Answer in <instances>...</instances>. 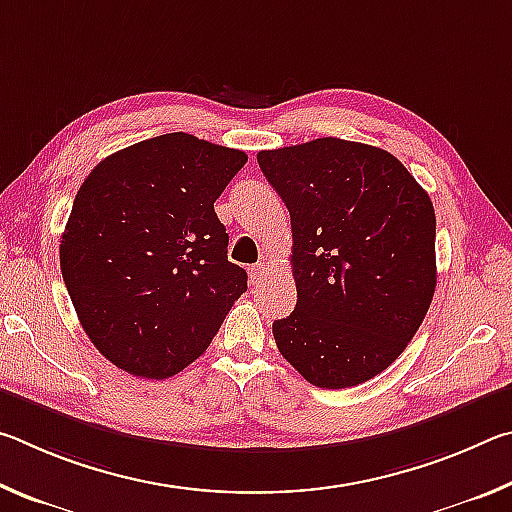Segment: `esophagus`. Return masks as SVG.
Instances as JSON below:
<instances>
[{
    "label": "esophagus",
    "mask_w": 512,
    "mask_h": 512,
    "mask_svg": "<svg viewBox=\"0 0 512 512\" xmlns=\"http://www.w3.org/2000/svg\"><path fill=\"white\" fill-rule=\"evenodd\" d=\"M248 273H250V282H253V284H259V282L264 280L266 264H264V262H257L255 266H250V268H248Z\"/></svg>",
    "instance_id": "1"
}]
</instances>
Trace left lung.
Returning <instances> with one entry per match:
<instances>
[{"mask_svg":"<svg viewBox=\"0 0 512 512\" xmlns=\"http://www.w3.org/2000/svg\"><path fill=\"white\" fill-rule=\"evenodd\" d=\"M291 214L298 302L273 323L309 384L350 388L400 357L436 291V214L404 164L377 146L320 137L257 153Z\"/></svg>","mask_w":512,"mask_h":512,"instance_id":"8db88e82","label":"left lung"}]
</instances>
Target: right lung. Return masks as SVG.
Listing matches in <instances>:
<instances>
[{"label":"right lung","instance_id":"right-lung-1","mask_svg":"<svg viewBox=\"0 0 512 512\" xmlns=\"http://www.w3.org/2000/svg\"><path fill=\"white\" fill-rule=\"evenodd\" d=\"M246 160L244 151L167 133L108 155L83 180L60 239V271L85 334L117 368L176 375L248 289L214 212Z\"/></svg>","mask_w":512,"mask_h":512}]
</instances>
